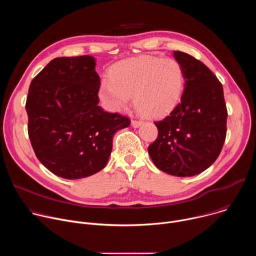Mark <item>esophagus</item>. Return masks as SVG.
<instances>
[{
    "mask_svg": "<svg viewBox=\"0 0 256 256\" xmlns=\"http://www.w3.org/2000/svg\"><path fill=\"white\" fill-rule=\"evenodd\" d=\"M142 124V120H132V128H138Z\"/></svg>",
    "mask_w": 256,
    "mask_h": 256,
    "instance_id": "esophagus-1",
    "label": "esophagus"
}]
</instances>
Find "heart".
Segmentation results:
<instances>
[{
	"label": "heart",
	"mask_w": 256,
	"mask_h": 256,
	"mask_svg": "<svg viewBox=\"0 0 256 256\" xmlns=\"http://www.w3.org/2000/svg\"><path fill=\"white\" fill-rule=\"evenodd\" d=\"M184 68L173 58L142 56L118 62L99 88V99L109 112L126 108L132 96L146 116H166L178 104L184 89Z\"/></svg>",
	"instance_id": "obj_1"
}]
</instances>
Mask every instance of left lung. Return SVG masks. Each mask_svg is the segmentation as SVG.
Instances as JSON below:
<instances>
[{
  "label": "left lung",
  "mask_w": 256,
  "mask_h": 256,
  "mask_svg": "<svg viewBox=\"0 0 256 256\" xmlns=\"http://www.w3.org/2000/svg\"><path fill=\"white\" fill-rule=\"evenodd\" d=\"M173 56L184 68V90L171 114L155 122L158 136L148 152L161 171L188 177L204 171L220 155L228 114L223 86L212 70L186 52Z\"/></svg>",
  "instance_id": "1"
}]
</instances>
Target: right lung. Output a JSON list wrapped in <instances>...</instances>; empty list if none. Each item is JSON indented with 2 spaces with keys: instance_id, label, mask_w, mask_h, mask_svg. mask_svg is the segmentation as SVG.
<instances>
[{
  "instance_id": "obj_1",
  "label": "right lung",
  "mask_w": 256,
  "mask_h": 256,
  "mask_svg": "<svg viewBox=\"0 0 256 256\" xmlns=\"http://www.w3.org/2000/svg\"><path fill=\"white\" fill-rule=\"evenodd\" d=\"M95 66L91 56L56 58L29 87L25 108L32 148L44 166L66 179L102 170L114 134L130 124L128 118L98 106Z\"/></svg>"
}]
</instances>
